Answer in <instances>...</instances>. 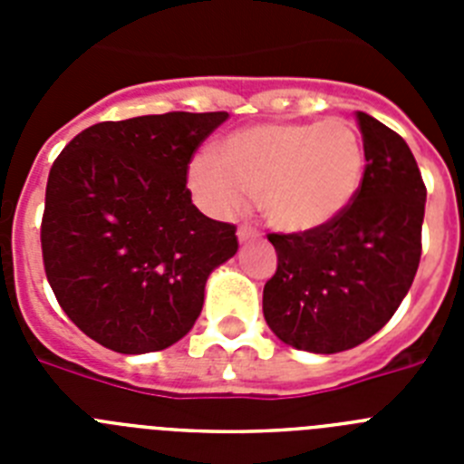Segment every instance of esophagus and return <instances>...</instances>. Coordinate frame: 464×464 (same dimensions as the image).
Segmentation results:
<instances>
[{"label":"esophagus","mask_w":464,"mask_h":464,"mask_svg":"<svg viewBox=\"0 0 464 464\" xmlns=\"http://www.w3.org/2000/svg\"><path fill=\"white\" fill-rule=\"evenodd\" d=\"M237 237H239V241L244 244V241L257 239V237H260V232H257L256 227H251V225H241V227L237 229Z\"/></svg>","instance_id":"esophagus-1"}]
</instances>
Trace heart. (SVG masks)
<instances>
[{"mask_svg": "<svg viewBox=\"0 0 464 464\" xmlns=\"http://www.w3.org/2000/svg\"><path fill=\"white\" fill-rule=\"evenodd\" d=\"M367 149L353 122H269L218 143L216 155L192 160L188 183L211 213L229 216L260 197L269 225L311 232L339 218L358 197Z\"/></svg>", "mask_w": 464, "mask_h": 464, "instance_id": "heart-1", "label": "heart"}]
</instances>
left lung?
<instances>
[{
	"label": "left lung",
	"instance_id": "obj_1",
	"mask_svg": "<svg viewBox=\"0 0 464 464\" xmlns=\"http://www.w3.org/2000/svg\"><path fill=\"white\" fill-rule=\"evenodd\" d=\"M367 169L353 204L330 225L278 235L276 274L265 283V321L281 342L339 353L391 321L420 262L425 183L407 141L355 113Z\"/></svg>",
	"mask_w": 464,
	"mask_h": 464
}]
</instances>
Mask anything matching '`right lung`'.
Instances as JSON below:
<instances>
[{"mask_svg":"<svg viewBox=\"0 0 464 464\" xmlns=\"http://www.w3.org/2000/svg\"><path fill=\"white\" fill-rule=\"evenodd\" d=\"M225 111L97 122L53 162L41 218L44 269L69 321L116 353L186 337L237 227L192 204L188 167Z\"/></svg>","mask_w":464,"mask_h":464,"instance_id":"add662e5","label":"right lung"}]
</instances>
